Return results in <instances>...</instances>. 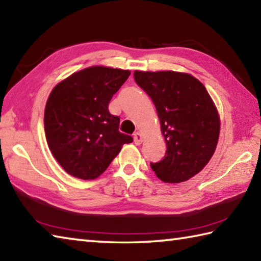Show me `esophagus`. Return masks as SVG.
<instances>
[{
	"instance_id": "34e87169",
	"label": "esophagus",
	"mask_w": 261,
	"mask_h": 261,
	"mask_svg": "<svg viewBox=\"0 0 261 261\" xmlns=\"http://www.w3.org/2000/svg\"><path fill=\"white\" fill-rule=\"evenodd\" d=\"M134 139H135V144L137 146H139V145H141L144 137H142V135L140 134V132H137V134H135V136H134Z\"/></svg>"
}]
</instances>
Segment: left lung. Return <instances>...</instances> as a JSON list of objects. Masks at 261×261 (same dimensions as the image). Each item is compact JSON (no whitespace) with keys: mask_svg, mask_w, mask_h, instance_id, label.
Wrapping results in <instances>:
<instances>
[{"mask_svg":"<svg viewBox=\"0 0 261 261\" xmlns=\"http://www.w3.org/2000/svg\"><path fill=\"white\" fill-rule=\"evenodd\" d=\"M137 85L154 103L166 142L162 161L150 163L157 177L180 183L200 172L215 152L219 137L216 106L200 81L174 71H135Z\"/></svg>","mask_w":261,"mask_h":261,"instance_id":"left-lung-1","label":"left lung"}]
</instances>
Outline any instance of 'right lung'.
I'll return each mask as SVG.
<instances>
[{
  "label": "right lung",
  "mask_w": 261,
  "mask_h": 261,
  "mask_svg": "<svg viewBox=\"0 0 261 261\" xmlns=\"http://www.w3.org/2000/svg\"><path fill=\"white\" fill-rule=\"evenodd\" d=\"M130 71L90 66L61 81L45 107L46 140L66 173L93 180L103 173L122 146L134 141L119 131L120 117L109 104Z\"/></svg>",
  "instance_id": "right-lung-1"
}]
</instances>
